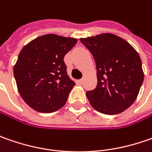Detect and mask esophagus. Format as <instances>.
Listing matches in <instances>:
<instances>
[{"label":"esophagus","instance_id":"34e87169","mask_svg":"<svg viewBox=\"0 0 152 152\" xmlns=\"http://www.w3.org/2000/svg\"><path fill=\"white\" fill-rule=\"evenodd\" d=\"M83 82H84V79H79V84H83Z\"/></svg>","mask_w":152,"mask_h":152}]
</instances>
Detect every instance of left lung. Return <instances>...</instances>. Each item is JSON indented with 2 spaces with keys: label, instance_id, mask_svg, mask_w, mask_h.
Returning <instances> with one entry per match:
<instances>
[{
  "label": "left lung",
  "instance_id": "8db88e82",
  "mask_svg": "<svg viewBox=\"0 0 152 152\" xmlns=\"http://www.w3.org/2000/svg\"><path fill=\"white\" fill-rule=\"evenodd\" d=\"M96 65L97 85L86 92L91 105L98 112L118 114L129 108L143 84L140 57L124 39L113 34L80 39Z\"/></svg>",
  "mask_w": 152,
  "mask_h": 152
}]
</instances>
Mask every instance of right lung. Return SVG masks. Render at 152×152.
Segmentation results:
<instances>
[{
  "instance_id": "obj_1",
  "label": "right lung",
  "mask_w": 152,
  "mask_h": 152,
  "mask_svg": "<svg viewBox=\"0 0 152 152\" xmlns=\"http://www.w3.org/2000/svg\"><path fill=\"white\" fill-rule=\"evenodd\" d=\"M77 41L45 34L22 49L13 73L20 96L34 110L48 113L65 105L75 83L68 77L63 59Z\"/></svg>"
}]
</instances>
